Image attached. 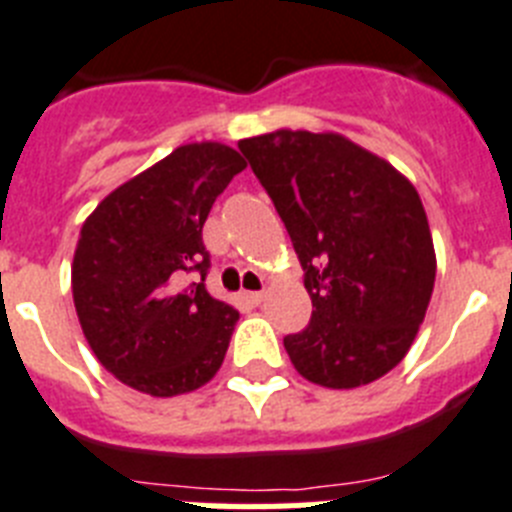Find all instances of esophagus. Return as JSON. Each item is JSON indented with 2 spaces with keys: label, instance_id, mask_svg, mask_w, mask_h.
Instances as JSON below:
<instances>
[{
  "label": "esophagus",
  "instance_id": "esophagus-1",
  "mask_svg": "<svg viewBox=\"0 0 512 512\" xmlns=\"http://www.w3.org/2000/svg\"><path fill=\"white\" fill-rule=\"evenodd\" d=\"M242 299H244V304H250V306H260V304H262V299H265V293H262V291L244 293Z\"/></svg>",
  "mask_w": 512,
  "mask_h": 512
}]
</instances>
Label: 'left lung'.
Wrapping results in <instances>:
<instances>
[{
  "label": "left lung",
  "instance_id": "1",
  "mask_svg": "<svg viewBox=\"0 0 512 512\" xmlns=\"http://www.w3.org/2000/svg\"><path fill=\"white\" fill-rule=\"evenodd\" d=\"M304 268L311 322L283 337L293 368L327 389L371 384L402 363L435 283L415 185L340 133L281 131L239 141Z\"/></svg>",
  "mask_w": 512,
  "mask_h": 512
}]
</instances>
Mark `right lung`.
Returning a JSON list of instances; mask_svg holds the SVG:
<instances>
[{
	"label": "right lung",
	"mask_w": 512,
	"mask_h": 512,
	"mask_svg": "<svg viewBox=\"0 0 512 512\" xmlns=\"http://www.w3.org/2000/svg\"><path fill=\"white\" fill-rule=\"evenodd\" d=\"M247 167L219 141L177 146L105 195L79 231L71 293L97 361L149 397L201 389L224 363L239 311L203 286V224ZM190 272L201 284L184 286Z\"/></svg>",
	"instance_id": "1"
}]
</instances>
